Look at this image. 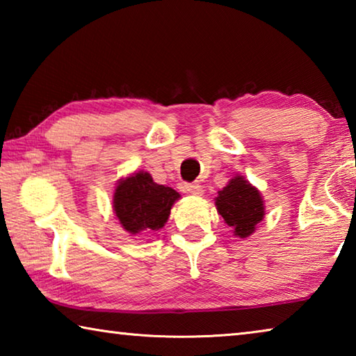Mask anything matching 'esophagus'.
<instances>
[{
    "instance_id": "esophagus-1",
    "label": "esophagus",
    "mask_w": 356,
    "mask_h": 356,
    "mask_svg": "<svg viewBox=\"0 0 356 356\" xmlns=\"http://www.w3.org/2000/svg\"><path fill=\"white\" fill-rule=\"evenodd\" d=\"M185 191L190 193L193 196H202V186L200 184H186L185 185Z\"/></svg>"
}]
</instances>
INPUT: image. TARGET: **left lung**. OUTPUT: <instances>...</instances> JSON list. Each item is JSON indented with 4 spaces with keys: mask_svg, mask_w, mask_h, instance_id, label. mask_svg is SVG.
<instances>
[{
    "mask_svg": "<svg viewBox=\"0 0 356 356\" xmlns=\"http://www.w3.org/2000/svg\"><path fill=\"white\" fill-rule=\"evenodd\" d=\"M215 206L226 225L232 227L234 236L240 238L250 237L265 215L261 193L242 176L231 179L218 191Z\"/></svg>",
    "mask_w": 356,
    "mask_h": 356,
    "instance_id": "8db88e82",
    "label": "left lung"
}]
</instances>
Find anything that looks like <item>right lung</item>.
Returning <instances> with one entry per match:
<instances>
[{"mask_svg":"<svg viewBox=\"0 0 356 356\" xmlns=\"http://www.w3.org/2000/svg\"><path fill=\"white\" fill-rule=\"evenodd\" d=\"M180 197L171 186L155 184L149 172H135L120 179L114 190L113 209L120 225L131 236L159 231L170 218L171 207Z\"/></svg>","mask_w":356,"mask_h":356,"instance_id":"obj_1","label":"right lung"}]
</instances>
